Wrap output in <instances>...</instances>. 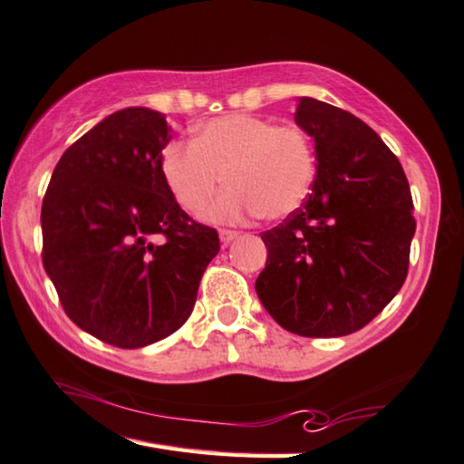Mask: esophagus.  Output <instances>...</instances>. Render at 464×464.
<instances>
[{
	"instance_id": "1",
	"label": "esophagus",
	"mask_w": 464,
	"mask_h": 464,
	"mask_svg": "<svg viewBox=\"0 0 464 464\" xmlns=\"http://www.w3.org/2000/svg\"><path fill=\"white\" fill-rule=\"evenodd\" d=\"M218 237H221V241L225 243H231L233 239L239 237V231H231V229H221V233H218Z\"/></svg>"
}]
</instances>
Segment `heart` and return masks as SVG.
<instances>
[{
    "instance_id": "1",
    "label": "heart",
    "mask_w": 464,
    "mask_h": 464,
    "mask_svg": "<svg viewBox=\"0 0 464 464\" xmlns=\"http://www.w3.org/2000/svg\"><path fill=\"white\" fill-rule=\"evenodd\" d=\"M166 187L184 210L197 213L223 180L231 182L207 208L213 221L259 215L282 218L304 203L316 174L314 150L294 123L231 113L197 130L195 141H172L160 156Z\"/></svg>"
}]
</instances>
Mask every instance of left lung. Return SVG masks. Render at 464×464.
<instances>
[{
	"label": "left lung",
	"instance_id": "obj_1",
	"mask_svg": "<svg viewBox=\"0 0 464 464\" xmlns=\"http://www.w3.org/2000/svg\"><path fill=\"white\" fill-rule=\"evenodd\" d=\"M296 123L314 140L313 192L261 233V304L285 331L331 339L359 331L406 282L414 203L400 160L344 109L302 97Z\"/></svg>",
	"mask_w": 464,
	"mask_h": 464
}]
</instances>
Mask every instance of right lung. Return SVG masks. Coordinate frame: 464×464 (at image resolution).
Masks as SVG:
<instances>
[{
    "instance_id": "add662e5",
    "label": "right lung",
    "mask_w": 464,
    "mask_h": 464,
    "mask_svg": "<svg viewBox=\"0 0 464 464\" xmlns=\"http://www.w3.org/2000/svg\"><path fill=\"white\" fill-rule=\"evenodd\" d=\"M166 115L128 107L64 151L42 200V264L74 324L120 349L179 331L221 243L166 187Z\"/></svg>"
}]
</instances>
